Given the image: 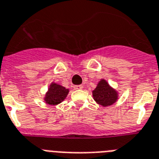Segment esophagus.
<instances>
[{
	"mask_svg": "<svg viewBox=\"0 0 159 159\" xmlns=\"http://www.w3.org/2000/svg\"><path fill=\"white\" fill-rule=\"evenodd\" d=\"M74 89H83V85H74Z\"/></svg>",
	"mask_w": 159,
	"mask_h": 159,
	"instance_id": "34e87169",
	"label": "esophagus"
}]
</instances>
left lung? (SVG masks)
<instances>
[{
    "label": "left lung",
    "instance_id": "obj_1",
    "mask_svg": "<svg viewBox=\"0 0 159 159\" xmlns=\"http://www.w3.org/2000/svg\"><path fill=\"white\" fill-rule=\"evenodd\" d=\"M92 95L97 104L107 107L112 106L118 100L119 92L113 88L106 79L102 78L97 84L96 88L92 91Z\"/></svg>",
    "mask_w": 159,
    "mask_h": 159
}]
</instances>
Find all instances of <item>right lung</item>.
I'll return each mask as SVG.
<instances>
[{
    "label": "right lung",
    "instance_id": "add662e5",
    "mask_svg": "<svg viewBox=\"0 0 159 159\" xmlns=\"http://www.w3.org/2000/svg\"><path fill=\"white\" fill-rule=\"evenodd\" d=\"M70 89L56 82H51L45 93L43 100L48 106H57L61 103L68 95Z\"/></svg>",
    "mask_w": 159,
    "mask_h": 159
}]
</instances>
